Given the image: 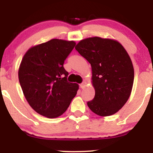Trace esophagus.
Segmentation results:
<instances>
[{"mask_svg": "<svg viewBox=\"0 0 153 153\" xmlns=\"http://www.w3.org/2000/svg\"><path fill=\"white\" fill-rule=\"evenodd\" d=\"M85 85H86V83L85 82H83L82 83H81L80 85H79V86H80V88H84L85 86Z\"/></svg>", "mask_w": 153, "mask_h": 153, "instance_id": "34e87169", "label": "esophagus"}]
</instances>
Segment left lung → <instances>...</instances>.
Returning a JSON list of instances; mask_svg holds the SVG:
<instances>
[{
	"label": "left lung",
	"instance_id": "left-lung-1",
	"mask_svg": "<svg viewBox=\"0 0 153 153\" xmlns=\"http://www.w3.org/2000/svg\"><path fill=\"white\" fill-rule=\"evenodd\" d=\"M75 49L91 65L95 95L87 102L90 109L100 116L116 114L128 100L134 78L126 50L116 40L99 37L82 39Z\"/></svg>",
	"mask_w": 153,
	"mask_h": 153
}]
</instances>
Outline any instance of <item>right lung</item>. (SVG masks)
<instances>
[{
  "instance_id": "right-lung-1",
  "label": "right lung",
  "mask_w": 153,
  "mask_h": 153,
  "mask_svg": "<svg viewBox=\"0 0 153 153\" xmlns=\"http://www.w3.org/2000/svg\"><path fill=\"white\" fill-rule=\"evenodd\" d=\"M76 45L53 39L29 49L19 69V80L30 106L49 118L61 116L76 95L79 85L67 80L63 64Z\"/></svg>"
}]
</instances>
